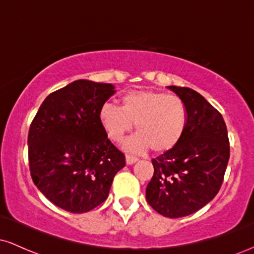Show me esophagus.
<instances>
[{"label":"esophagus","instance_id":"obj_1","mask_svg":"<svg viewBox=\"0 0 254 254\" xmlns=\"http://www.w3.org/2000/svg\"><path fill=\"white\" fill-rule=\"evenodd\" d=\"M137 161H138V159L135 156H131V155L125 156V162H127V165H133V164H136Z\"/></svg>","mask_w":254,"mask_h":254}]
</instances>
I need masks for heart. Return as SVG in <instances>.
Here are the masks:
<instances>
[{"label":"heart","instance_id":"1","mask_svg":"<svg viewBox=\"0 0 254 254\" xmlns=\"http://www.w3.org/2000/svg\"><path fill=\"white\" fill-rule=\"evenodd\" d=\"M99 122L111 141L121 142L136 125V135L124 142V150L144 154L153 148L166 153L182 141L188 127V110L180 98L157 90H135L123 97L122 107L105 103Z\"/></svg>","mask_w":254,"mask_h":254}]
</instances>
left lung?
Listing matches in <instances>:
<instances>
[{"label": "left lung", "mask_w": 254, "mask_h": 254, "mask_svg": "<svg viewBox=\"0 0 254 254\" xmlns=\"http://www.w3.org/2000/svg\"><path fill=\"white\" fill-rule=\"evenodd\" d=\"M185 104L188 127L177 147L151 160L154 176L145 189L147 202L166 217L193 214L216 196L229 160L222 116L199 93L168 86Z\"/></svg>", "instance_id": "obj_1"}]
</instances>
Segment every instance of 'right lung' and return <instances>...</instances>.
<instances>
[{
	"label": "right lung",
	"instance_id": "add662e5",
	"mask_svg": "<svg viewBox=\"0 0 254 254\" xmlns=\"http://www.w3.org/2000/svg\"><path fill=\"white\" fill-rule=\"evenodd\" d=\"M115 93L111 83L76 80L46 97L32 122V179L63 210L82 214L100 205L125 166L99 122V110Z\"/></svg>",
	"mask_w": 254,
	"mask_h": 254
}]
</instances>
